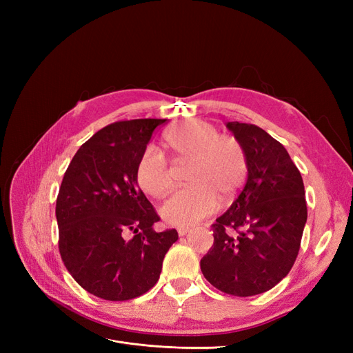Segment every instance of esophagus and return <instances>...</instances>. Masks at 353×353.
<instances>
[{
    "label": "esophagus",
    "instance_id": "34e87169",
    "mask_svg": "<svg viewBox=\"0 0 353 353\" xmlns=\"http://www.w3.org/2000/svg\"><path fill=\"white\" fill-rule=\"evenodd\" d=\"M187 232H190V228H187V227H181V228H178V236H179V237H184V236H187Z\"/></svg>",
    "mask_w": 353,
    "mask_h": 353
}]
</instances>
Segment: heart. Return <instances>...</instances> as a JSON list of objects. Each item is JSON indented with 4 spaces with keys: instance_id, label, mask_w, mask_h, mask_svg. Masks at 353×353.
I'll return each instance as SVG.
<instances>
[{
    "instance_id": "b5f03b06",
    "label": "heart",
    "mask_w": 353,
    "mask_h": 353,
    "mask_svg": "<svg viewBox=\"0 0 353 353\" xmlns=\"http://www.w3.org/2000/svg\"><path fill=\"white\" fill-rule=\"evenodd\" d=\"M163 140L175 162H191L187 172L191 185L175 191L160 209L169 225H194L216 210L219 197L231 199L241 188L248 175V159L237 138L219 135L209 122L190 121L170 128ZM137 183L156 199L172 188V170L156 148H148L141 156Z\"/></svg>"
}]
</instances>
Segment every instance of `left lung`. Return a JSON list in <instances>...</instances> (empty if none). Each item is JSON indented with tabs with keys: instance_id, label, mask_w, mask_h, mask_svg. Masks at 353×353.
I'll use <instances>...</instances> for the list:
<instances>
[{
	"instance_id": "8db88e82",
	"label": "left lung",
	"mask_w": 353,
	"mask_h": 353,
	"mask_svg": "<svg viewBox=\"0 0 353 353\" xmlns=\"http://www.w3.org/2000/svg\"><path fill=\"white\" fill-rule=\"evenodd\" d=\"M243 145L248 179L213 223V245L200 261L205 279L240 297L268 292L290 272L307 218L303 179L281 143L262 128L228 122Z\"/></svg>"
}]
</instances>
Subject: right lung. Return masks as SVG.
I'll use <instances>...</instances> for the list:
<instances>
[{
  "mask_svg": "<svg viewBox=\"0 0 353 353\" xmlns=\"http://www.w3.org/2000/svg\"><path fill=\"white\" fill-rule=\"evenodd\" d=\"M166 119L114 122L83 143L61 181L56 203L59 249L82 288L105 301H130L157 283L175 230L156 232L152 203L137 166ZM131 230L134 236L127 239Z\"/></svg>",
  "mask_w": 353,
  "mask_h": 353,
  "instance_id": "1",
  "label": "right lung"
}]
</instances>
